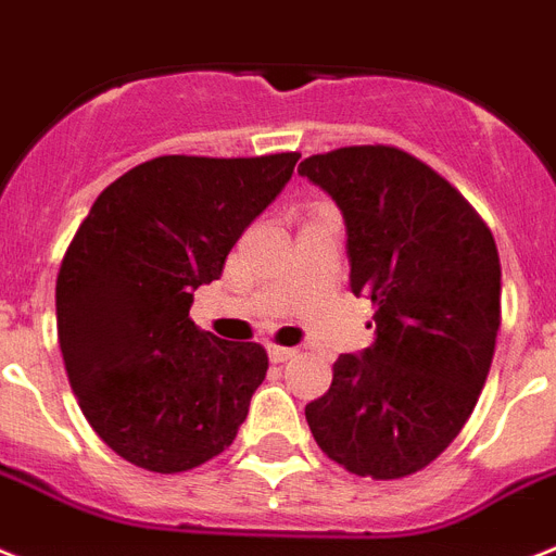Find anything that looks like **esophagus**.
I'll return each mask as SVG.
<instances>
[{
    "mask_svg": "<svg viewBox=\"0 0 556 556\" xmlns=\"http://www.w3.org/2000/svg\"><path fill=\"white\" fill-rule=\"evenodd\" d=\"M267 352L273 364H283V361H289V357H295L298 350H292V346H269Z\"/></svg>",
    "mask_w": 556,
    "mask_h": 556,
    "instance_id": "obj_1",
    "label": "esophagus"
}]
</instances>
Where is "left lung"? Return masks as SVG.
<instances>
[{"label":"left lung","mask_w":556,"mask_h":556,"mask_svg":"<svg viewBox=\"0 0 556 556\" xmlns=\"http://www.w3.org/2000/svg\"><path fill=\"white\" fill-rule=\"evenodd\" d=\"M298 173L338 204L350 287L378 306L371 346L338 357L329 392L306 403L312 438L352 475H415L460 434L492 369V229L446 178L397 147H341L309 155Z\"/></svg>","instance_id":"obj_1"}]
</instances>
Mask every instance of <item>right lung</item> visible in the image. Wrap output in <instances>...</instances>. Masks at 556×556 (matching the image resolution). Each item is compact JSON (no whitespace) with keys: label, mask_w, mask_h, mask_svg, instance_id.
Masks as SVG:
<instances>
[{"label":"right lung","mask_w":556,"mask_h":556,"mask_svg":"<svg viewBox=\"0 0 556 556\" xmlns=\"http://www.w3.org/2000/svg\"><path fill=\"white\" fill-rule=\"evenodd\" d=\"M298 159L159 155L116 178L73 236L56 278L64 369L87 424L132 466L176 475L236 440L267 352L195 327L192 292L222 278Z\"/></svg>","instance_id":"right-lung-1"}]
</instances>
